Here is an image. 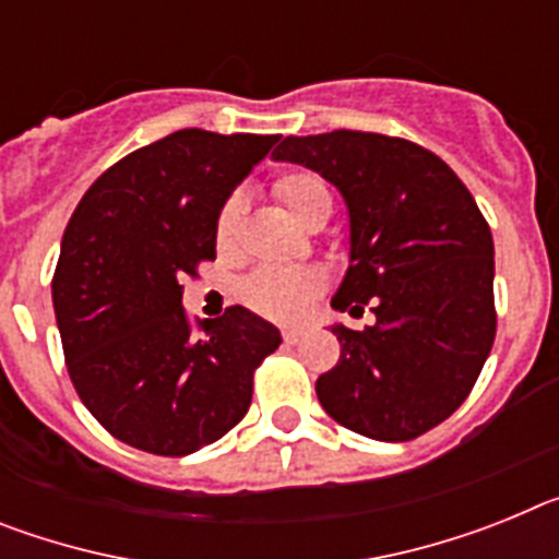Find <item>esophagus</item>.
Instances as JSON below:
<instances>
[{"instance_id": "esophagus-1", "label": "esophagus", "mask_w": 559, "mask_h": 559, "mask_svg": "<svg viewBox=\"0 0 559 559\" xmlns=\"http://www.w3.org/2000/svg\"><path fill=\"white\" fill-rule=\"evenodd\" d=\"M283 338H285V344H288V347H294V344H299L302 333H299V330H285Z\"/></svg>"}]
</instances>
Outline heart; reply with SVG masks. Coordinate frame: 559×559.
Returning a JSON list of instances; mask_svg holds the SVG:
<instances>
[{"instance_id": "1", "label": "heart", "mask_w": 559, "mask_h": 559, "mask_svg": "<svg viewBox=\"0 0 559 559\" xmlns=\"http://www.w3.org/2000/svg\"><path fill=\"white\" fill-rule=\"evenodd\" d=\"M274 190L280 201L288 206L290 215L302 226H308L310 221L324 215V212H333V195H330L328 185L316 173H288V176L276 181ZM240 218H243V199L231 195L218 215V231L215 235H218L221 249H231ZM322 288L324 276L313 269H263L246 283L243 294L251 308L271 316V319H299Z\"/></svg>"}]
</instances>
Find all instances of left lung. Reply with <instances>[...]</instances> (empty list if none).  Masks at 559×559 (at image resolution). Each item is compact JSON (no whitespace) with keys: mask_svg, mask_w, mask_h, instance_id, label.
Masks as SVG:
<instances>
[{"mask_svg":"<svg viewBox=\"0 0 559 559\" xmlns=\"http://www.w3.org/2000/svg\"><path fill=\"white\" fill-rule=\"evenodd\" d=\"M271 156L341 192L349 265L330 305L374 313L367 330L330 324L341 358L316 380L319 403L380 442L431 431L471 394L496 338L492 235L471 190L437 153L383 133L285 136Z\"/></svg>","mask_w":559,"mask_h":559,"instance_id":"obj_1","label":"left lung"}]
</instances>
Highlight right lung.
<instances>
[{
  "label": "right lung",
  "instance_id": "add662e5",
  "mask_svg": "<svg viewBox=\"0 0 559 559\" xmlns=\"http://www.w3.org/2000/svg\"><path fill=\"white\" fill-rule=\"evenodd\" d=\"M276 140L176 131L108 167L69 218L52 276L67 369L126 445L187 456L221 439L249 412L254 369L283 344L240 305L195 333L179 285L215 260L221 210Z\"/></svg>",
  "mask_w": 559,
  "mask_h": 559
}]
</instances>
